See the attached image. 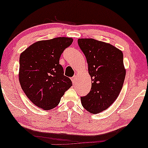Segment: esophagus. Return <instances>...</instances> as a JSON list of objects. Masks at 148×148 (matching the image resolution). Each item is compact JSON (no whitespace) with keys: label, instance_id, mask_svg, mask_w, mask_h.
<instances>
[{"label":"esophagus","instance_id":"obj_1","mask_svg":"<svg viewBox=\"0 0 148 148\" xmlns=\"http://www.w3.org/2000/svg\"><path fill=\"white\" fill-rule=\"evenodd\" d=\"M76 79H77L76 75H74V76L72 78V82H73V84H75V82H76Z\"/></svg>","mask_w":148,"mask_h":148}]
</instances>
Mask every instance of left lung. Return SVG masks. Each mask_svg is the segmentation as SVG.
I'll return each mask as SVG.
<instances>
[{"instance_id": "1", "label": "left lung", "mask_w": 148, "mask_h": 148, "mask_svg": "<svg viewBox=\"0 0 148 148\" xmlns=\"http://www.w3.org/2000/svg\"><path fill=\"white\" fill-rule=\"evenodd\" d=\"M78 44L87 58L92 87L81 97L82 104L93 114L108 109L118 98L126 70L120 49L93 38H79Z\"/></svg>"}]
</instances>
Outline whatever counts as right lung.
<instances>
[{
    "label": "right lung",
    "mask_w": 148,
    "mask_h": 148,
    "mask_svg": "<svg viewBox=\"0 0 148 148\" xmlns=\"http://www.w3.org/2000/svg\"><path fill=\"white\" fill-rule=\"evenodd\" d=\"M73 41V38L66 37L40 40L21 54L19 82L21 88L28 99L42 110L56 108L65 91L73 85L59 64L61 55Z\"/></svg>",
    "instance_id": "right-lung-1"
}]
</instances>
